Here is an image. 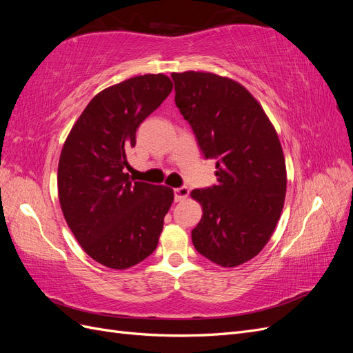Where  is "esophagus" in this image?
<instances>
[{"label":"esophagus","instance_id":"esophagus-1","mask_svg":"<svg viewBox=\"0 0 353 353\" xmlns=\"http://www.w3.org/2000/svg\"><path fill=\"white\" fill-rule=\"evenodd\" d=\"M188 188L187 187H179L174 190V194H175V201H184L188 197Z\"/></svg>","mask_w":353,"mask_h":353}]
</instances>
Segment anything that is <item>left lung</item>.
Masks as SVG:
<instances>
[{
	"mask_svg": "<svg viewBox=\"0 0 353 353\" xmlns=\"http://www.w3.org/2000/svg\"><path fill=\"white\" fill-rule=\"evenodd\" d=\"M175 104L206 159H218V184L193 190L203 216L196 250L223 268L253 259L270 241L284 208L287 172L279 134L241 83L209 72L172 73Z\"/></svg>",
	"mask_w": 353,
	"mask_h": 353,
	"instance_id": "obj_1",
	"label": "left lung"
}]
</instances>
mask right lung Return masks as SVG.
Listing matches in <instances>:
<instances>
[{
  "instance_id": "obj_1",
  "label": "right lung",
  "mask_w": 353,
  "mask_h": 353,
  "mask_svg": "<svg viewBox=\"0 0 353 353\" xmlns=\"http://www.w3.org/2000/svg\"><path fill=\"white\" fill-rule=\"evenodd\" d=\"M163 73L134 77L103 90L74 122L61 148L59 200L74 239L108 268L126 270L159 243L174 190L125 174L137 128L172 91Z\"/></svg>"
}]
</instances>
